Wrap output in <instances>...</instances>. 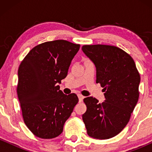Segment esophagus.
Listing matches in <instances>:
<instances>
[{"instance_id": "1", "label": "esophagus", "mask_w": 152, "mask_h": 152, "mask_svg": "<svg viewBox=\"0 0 152 152\" xmlns=\"http://www.w3.org/2000/svg\"><path fill=\"white\" fill-rule=\"evenodd\" d=\"M78 100H79V102H81L83 101V99L84 97L81 95V94H78Z\"/></svg>"}]
</instances>
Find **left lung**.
I'll return each instance as SVG.
<instances>
[{
	"instance_id": "left-lung-1",
	"label": "left lung",
	"mask_w": 152,
	"mask_h": 152,
	"mask_svg": "<svg viewBox=\"0 0 152 152\" xmlns=\"http://www.w3.org/2000/svg\"><path fill=\"white\" fill-rule=\"evenodd\" d=\"M82 50L96 69L105 100L92 96L83 99L86 111L82 115L89 137L108 139L119 134L129 121L139 96L140 75L133 58L124 50L109 45H84Z\"/></svg>"
}]
</instances>
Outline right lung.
Here are the masks:
<instances>
[{"instance_id": "add662e5", "label": "right lung", "mask_w": 152, "mask_h": 152, "mask_svg": "<svg viewBox=\"0 0 152 152\" xmlns=\"http://www.w3.org/2000/svg\"><path fill=\"white\" fill-rule=\"evenodd\" d=\"M79 48V44L65 40L48 41L32 48L19 66L17 94L23 118L36 137L60 135L77 104L76 94L66 95L58 84Z\"/></svg>"}]
</instances>
